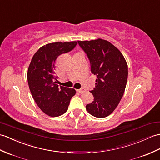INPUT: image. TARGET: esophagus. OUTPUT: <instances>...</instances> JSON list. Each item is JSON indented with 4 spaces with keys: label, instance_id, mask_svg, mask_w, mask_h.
Listing matches in <instances>:
<instances>
[{
    "label": "esophagus",
    "instance_id": "esophagus-1",
    "mask_svg": "<svg viewBox=\"0 0 160 160\" xmlns=\"http://www.w3.org/2000/svg\"><path fill=\"white\" fill-rule=\"evenodd\" d=\"M77 91L79 92V93H82V92H84L85 91V90L84 88H81V89H78V90H77Z\"/></svg>",
    "mask_w": 160,
    "mask_h": 160
}]
</instances>
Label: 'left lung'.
<instances>
[{
	"label": "left lung",
	"mask_w": 160,
	"mask_h": 160,
	"mask_svg": "<svg viewBox=\"0 0 160 160\" xmlns=\"http://www.w3.org/2000/svg\"><path fill=\"white\" fill-rule=\"evenodd\" d=\"M91 62V73L97 77L94 101L86 106L92 116L104 118L117 107L127 84L128 68L120 50L106 40L78 41Z\"/></svg>",
	"instance_id": "left-lung-1"
}]
</instances>
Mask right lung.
I'll use <instances>...</instances> for the list:
<instances>
[{"mask_svg":"<svg viewBox=\"0 0 160 160\" xmlns=\"http://www.w3.org/2000/svg\"><path fill=\"white\" fill-rule=\"evenodd\" d=\"M76 45L77 42L48 43L36 52L29 65L27 80L31 95L42 112L50 117L66 112L76 94L74 88L58 87L54 70L58 56L71 51Z\"/></svg>","mask_w":160,"mask_h":160,"instance_id":"add662e5","label":"right lung"}]
</instances>
